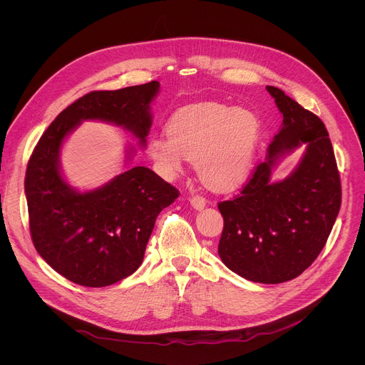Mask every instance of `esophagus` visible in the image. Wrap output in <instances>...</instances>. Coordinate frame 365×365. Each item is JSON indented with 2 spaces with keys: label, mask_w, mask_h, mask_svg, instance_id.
<instances>
[{
  "label": "esophagus",
  "mask_w": 365,
  "mask_h": 365,
  "mask_svg": "<svg viewBox=\"0 0 365 365\" xmlns=\"http://www.w3.org/2000/svg\"><path fill=\"white\" fill-rule=\"evenodd\" d=\"M190 205L195 207V210H202V207L206 205V199L203 196H199V195H195V196H190Z\"/></svg>",
  "instance_id": "1"
}]
</instances>
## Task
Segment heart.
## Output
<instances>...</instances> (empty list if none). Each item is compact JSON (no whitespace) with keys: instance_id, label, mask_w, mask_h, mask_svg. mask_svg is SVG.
<instances>
[{"instance_id":"1","label":"heart","mask_w":365,"mask_h":365,"mask_svg":"<svg viewBox=\"0 0 365 365\" xmlns=\"http://www.w3.org/2000/svg\"><path fill=\"white\" fill-rule=\"evenodd\" d=\"M168 133L148 143L151 159L163 175L175 176L187 159H195L197 176L207 187L228 190L247 178L262 124L250 110L206 102L179 110Z\"/></svg>"}]
</instances>
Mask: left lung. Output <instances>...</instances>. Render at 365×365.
Instances as JSON below:
<instances>
[{
    "instance_id": "1",
    "label": "left lung",
    "mask_w": 365,
    "mask_h": 365,
    "mask_svg": "<svg viewBox=\"0 0 365 365\" xmlns=\"http://www.w3.org/2000/svg\"><path fill=\"white\" fill-rule=\"evenodd\" d=\"M283 114L280 133L237 196L218 203L222 263L241 277L277 284L300 276L327 244L341 207V179L322 120L282 89L267 86ZM302 143L307 153L284 181L269 182L278 155Z\"/></svg>"
}]
</instances>
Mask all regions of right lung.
I'll use <instances>...</instances> for the list:
<instances>
[{
	"mask_svg": "<svg viewBox=\"0 0 365 365\" xmlns=\"http://www.w3.org/2000/svg\"><path fill=\"white\" fill-rule=\"evenodd\" d=\"M160 83L92 91L63 110L40 137L26 170L30 235L44 262L68 280L103 287L131 276L143 263L155 218L180 195L137 166L96 190H73L59 172V150L82 120L123 125L141 145L151 127L150 102Z\"/></svg>",
	"mask_w": 365,
	"mask_h": 365,
	"instance_id": "right-lung-1",
	"label": "right lung"
}]
</instances>
